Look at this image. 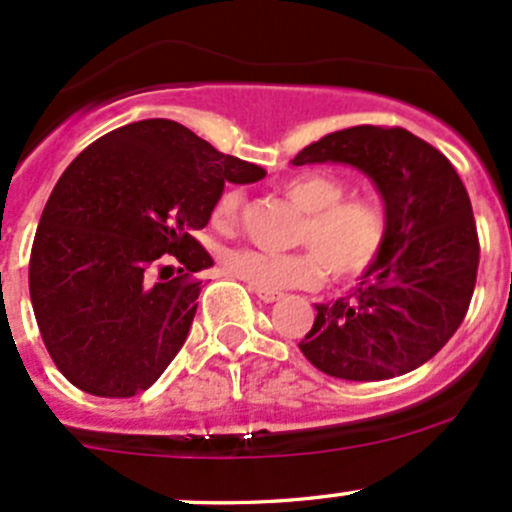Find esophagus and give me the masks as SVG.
<instances>
[{
  "mask_svg": "<svg viewBox=\"0 0 512 512\" xmlns=\"http://www.w3.org/2000/svg\"><path fill=\"white\" fill-rule=\"evenodd\" d=\"M251 291H254L263 303H273V300H278L283 295L281 291H271V288H258V286H251Z\"/></svg>",
  "mask_w": 512,
  "mask_h": 512,
  "instance_id": "obj_1",
  "label": "esophagus"
}]
</instances>
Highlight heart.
Listing matches in <instances>:
<instances>
[{
	"label": "heart",
	"instance_id": "heart-1",
	"mask_svg": "<svg viewBox=\"0 0 512 512\" xmlns=\"http://www.w3.org/2000/svg\"><path fill=\"white\" fill-rule=\"evenodd\" d=\"M278 192L303 212L295 226V244L305 249L271 254L256 249H226L221 268L246 286L303 288L328 273L335 281H355L379 261L389 239V219L382 204L365 194H345V179L333 172H303L283 179ZM244 194L221 189L209 212L214 229L231 231L239 219Z\"/></svg>",
	"mask_w": 512,
	"mask_h": 512
}]
</instances>
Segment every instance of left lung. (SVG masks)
I'll return each instance as SVG.
<instances>
[{"mask_svg": "<svg viewBox=\"0 0 512 512\" xmlns=\"http://www.w3.org/2000/svg\"><path fill=\"white\" fill-rule=\"evenodd\" d=\"M345 162L384 199L389 239L347 298L315 305L300 352L330 377L377 382L429 362L471 305L478 276L476 219L453 165L404 128L355 125L325 135L293 165Z\"/></svg>", "mask_w": 512, "mask_h": 512, "instance_id": "8db88e82", "label": "left lung"}]
</instances>
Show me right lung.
<instances>
[{"label": "right lung", "instance_id": "1", "mask_svg": "<svg viewBox=\"0 0 512 512\" xmlns=\"http://www.w3.org/2000/svg\"><path fill=\"white\" fill-rule=\"evenodd\" d=\"M266 172L175 120H140L66 167L36 229L29 293L41 340L73 387L145 392L184 345L212 266L194 231L224 182Z\"/></svg>", "mask_w": 512, "mask_h": 512}]
</instances>
